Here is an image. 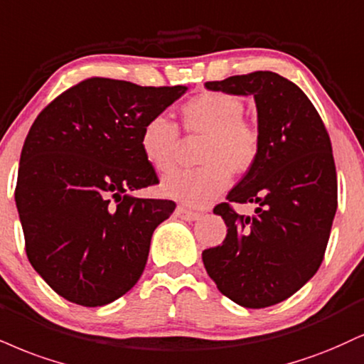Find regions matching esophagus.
I'll list each match as a JSON object with an SVG mask.
<instances>
[{
  "instance_id": "34e87169",
  "label": "esophagus",
  "mask_w": 364,
  "mask_h": 364,
  "mask_svg": "<svg viewBox=\"0 0 364 364\" xmlns=\"http://www.w3.org/2000/svg\"><path fill=\"white\" fill-rule=\"evenodd\" d=\"M176 215L179 218H183V220H188V222H193V220H198L201 217V213L198 212H193V210H188L185 207H178L176 208Z\"/></svg>"
}]
</instances>
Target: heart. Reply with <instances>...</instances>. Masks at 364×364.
I'll list each match as a JSON object with an SVG mask.
<instances>
[{
	"label": "heart",
	"instance_id": "obj_1",
	"mask_svg": "<svg viewBox=\"0 0 364 364\" xmlns=\"http://www.w3.org/2000/svg\"><path fill=\"white\" fill-rule=\"evenodd\" d=\"M186 132L205 135L198 152L200 168L164 179L163 193L183 205L201 208L230 185V173L242 176L257 163L261 152L259 129L244 117V102L225 91L201 93L181 108ZM179 129L164 115L144 124L140 149L149 164L159 174L176 169Z\"/></svg>",
	"mask_w": 364,
	"mask_h": 364
}]
</instances>
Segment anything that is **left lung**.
<instances>
[{
	"mask_svg": "<svg viewBox=\"0 0 364 364\" xmlns=\"http://www.w3.org/2000/svg\"><path fill=\"white\" fill-rule=\"evenodd\" d=\"M207 90L256 100L261 152L213 213L225 220L222 246L201 252L222 295L246 309L287 300L317 273L337 208L329 134L307 95L271 71L205 82ZM232 203H256L239 216Z\"/></svg>",
	"mask_w": 364,
	"mask_h": 364,
	"instance_id": "1",
	"label": "left lung"
}]
</instances>
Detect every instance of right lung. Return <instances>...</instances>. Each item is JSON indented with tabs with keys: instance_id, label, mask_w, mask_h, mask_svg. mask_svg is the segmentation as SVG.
Instances as JSON below:
<instances>
[{
	"instance_id": "obj_1",
	"label": "right lung",
	"mask_w": 364,
	"mask_h": 364,
	"mask_svg": "<svg viewBox=\"0 0 364 364\" xmlns=\"http://www.w3.org/2000/svg\"><path fill=\"white\" fill-rule=\"evenodd\" d=\"M186 90L87 77L35 118L15 201L30 264L57 295L102 307L139 282L152 232L176 208L132 196L159 183L140 132Z\"/></svg>"
}]
</instances>
